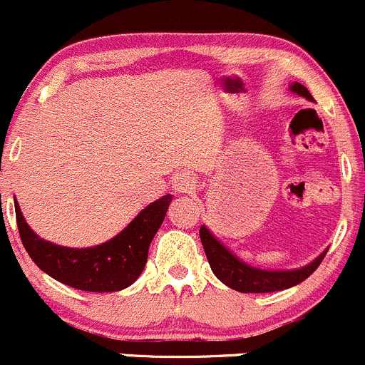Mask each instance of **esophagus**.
I'll use <instances>...</instances> for the list:
<instances>
[{
    "mask_svg": "<svg viewBox=\"0 0 365 365\" xmlns=\"http://www.w3.org/2000/svg\"><path fill=\"white\" fill-rule=\"evenodd\" d=\"M172 186H174V190L179 191V193H191V191H195V187H197V175L190 170L178 172V174L174 175V179H172Z\"/></svg>",
    "mask_w": 365,
    "mask_h": 365,
    "instance_id": "1",
    "label": "esophagus"
}]
</instances>
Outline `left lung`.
<instances>
[{
  "label": "left lung",
  "mask_w": 365,
  "mask_h": 365,
  "mask_svg": "<svg viewBox=\"0 0 365 365\" xmlns=\"http://www.w3.org/2000/svg\"><path fill=\"white\" fill-rule=\"evenodd\" d=\"M290 89L297 95L313 101V96L307 91V88H304L299 82L292 84ZM200 240L214 276L221 283L230 287L232 290L242 292V294H269V292L287 290V288L295 287V284L307 279L318 269V265L322 264L327 255L325 251L309 265L297 270H262L246 265L242 260H239L220 240H216V237L205 227L200 228Z\"/></svg>",
  "instance_id": "left-lung-1"
}]
</instances>
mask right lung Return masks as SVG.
Listing matches in <instances>:
<instances>
[{"instance_id":"obj_1","label":"right lung","mask_w":365,"mask_h":365,"mask_svg":"<svg viewBox=\"0 0 365 365\" xmlns=\"http://www.w3.org/2000/svg\"><path fill=\"white\" fill-rule=\"evenodd\" d=\"M170 202L172 195H165L142 209L114 239L86 250L56 246L40 239L24 221L17 202L15 217L26 251L45 274L77 290L101 294L123 290L140 276L148 262L149 244L163 223Z\"/></svg>"}]
</instances>
